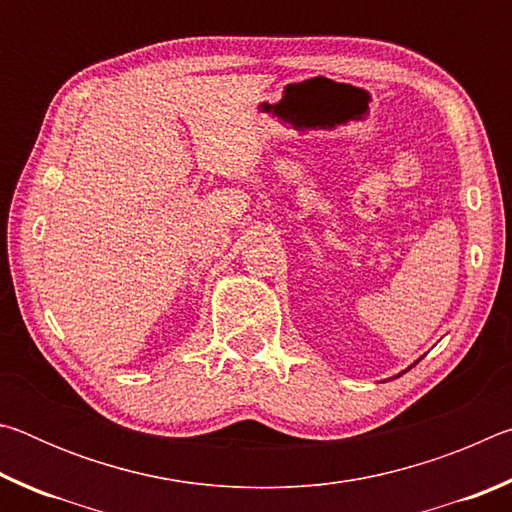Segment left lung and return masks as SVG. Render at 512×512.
<instances>
[{
	"label": "left lung",
	"mask_w": 512,
	"mask_h": 512,
	"mask_svg": "<svg viewBox=\"0 0 512 512\" xmlns=\"http://www.w3.org/2000/svg\"><path fill=\"white\" fill-rule=\"evenodd\" d=\"M418 361H420V359H418ZM418 361H415V363H418ZM415 363H411V366H409V368H406V370H411V368L415 366ZM406 370H404V372H406ZM404 372H400V375H404ZM400 375H397V377H400Z\"/></svg>",
	"instance_id": "obj_1"
}]
</instances>
